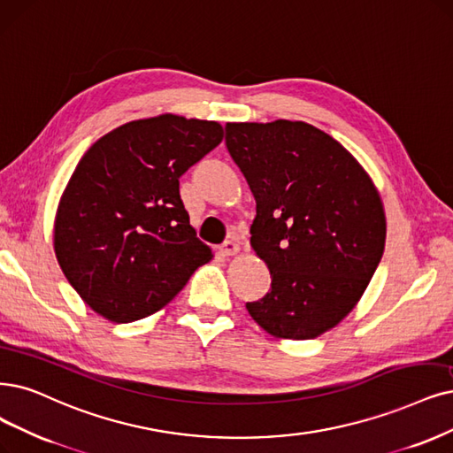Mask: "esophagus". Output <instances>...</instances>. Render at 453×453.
I'll return each instance as SVG.
<instances>
[{"label":"esophagus","mask_w":453,"mask_h":453,"mask_svg":"<svg viewBox=\"0 0 453 453\" xmlns=\"http://www.w3.org/2000/svg\"><path fill=\"white\" fill-rule=\"evenodd\" d=\"M239 244L233 242V241H226L222 246H220V252L226 256V257H231V256H237L239 254Z\"/></svg>","instance_id":"34e87169"}]
</instances>
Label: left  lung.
<instances>
[{"instance_id": "obj_1", "label": "left lung", "mask_w": 453, "mask_h": 453, "mask_svg": "<svg viewBox=\"0 0 453 453\" xmlns=\"http://www.w3.org/2000/svg\"><path fill=\"white\" fill-rule=\"evenodd\" d=\"M226 145L254 194L250 242L273 278L246 310L274 338L321 336L353 311L382 257L380 194L340 142L304 121L227 123Z\"/></svg>"}]
</instances>
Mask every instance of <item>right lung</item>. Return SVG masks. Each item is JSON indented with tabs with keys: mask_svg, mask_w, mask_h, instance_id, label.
<instances>
[{
	"mask_svg": "<svg viewBox=\"0 0 453 453\" xmlns=\"http://www.w3.org/2000/svg\"><path fill=\"white\" fill-rule=\"evenodd\" d=\"M222 140L220 123L162 113L117 127L86 150L59 199L54 252L93 311L111 323L143 319L212 259L179 177Z\"/></svg>",
	"mask_w": 453,
	"mask_h": 453,
	"instance_id": "right-lung-1",
	"label": "right lung"
}]
</instances>
